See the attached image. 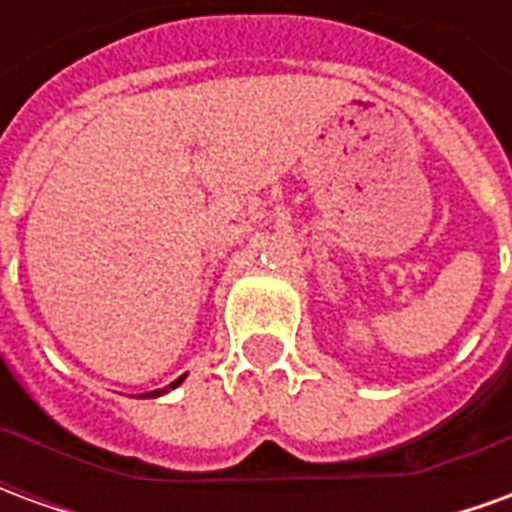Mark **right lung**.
<instances>
[{
  "mask_svg": "<svg viewBox=\"0 0 512 512\" xmlns=\"http://www.w3.org/2000/svg\"><path fill=\"white\" fill-rule=\"evenodd\" d=\"M183 378H186V376L175 378V381H172V384H169V386H164V389H153V392H145V395H142V397H161V395H167L169 389H175V386H178V384H183Z\"/></svg>",
  "mask_w": 512,
  "mask_h": 512,
  "instance_id": "add662e5",
  "label": "right lung"
}]
</instances>
